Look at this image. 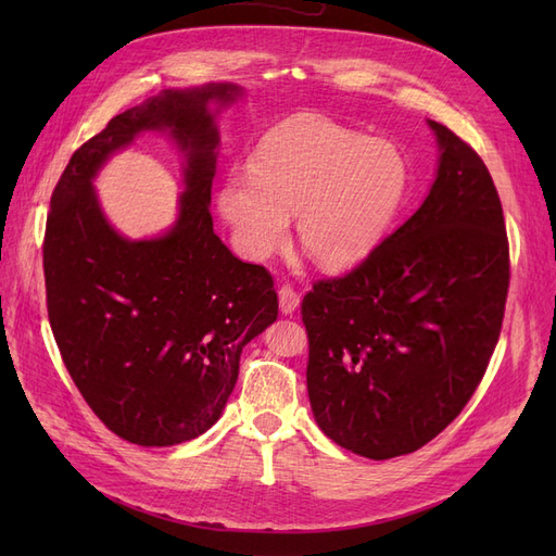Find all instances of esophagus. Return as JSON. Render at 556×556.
<instances>
[{"label": "esophagus", "instance_id": "1", "mask_svg": "<svg viewBox=\"0 0 556 556\" xmlns=\"http://www.w3.org/2000/svg\"><path fill=\"white\" fill-rule=\"evenodd\" d=\"M299 301H301L299 294L290 288V285H282L278 290V306L282 315H292L299 308Z\"/></svg>", "mask_w": 556, "mask_h": 556}]
</instances>
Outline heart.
<instances>
[{"instance_id":"obj_1","label":"heart","mask_w":556,"mask_h":556,"mask_svg":"<svg viewBox=\"0 0 556 556\" xmlns=\"http://www.w3.org/2000/svg\"><path fill=\"white\" fill-rule=\"evenodd\" d=\"M406 188L408 164L392 141L299 115L266 134L248 174L225 178L217 211L245 260L271 257L296 215L301 248L327 271H345L378 245Z\"/></svg>"}]
</instances>
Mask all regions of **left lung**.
Segmentation results:
<instances>
[{
  "label": "left lung",
  "instance_id": "left-lung-1",
  "mask_svg": "<svg viewBox=\"0 0 556 556\" xmlns=\"http://www.w3.org/2000/svg\"><path fill=\"white\" fill-rule=\"evenodd\" d=\"M427 123L441 155L422 206L301 304L315 422L368 459L415 452L462 413L506 311L508 237L494 180L457 134Z\"/></svg>",
  "mask_w": 556,
  "mask_h": 556
}]
</instances>
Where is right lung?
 Segmentation results:
<instances>
[{
	"instance_id": "right-lung-1",
	"label": "right lung",
	"mask_w": 556,
	"mask_h": 556,
	"mask_svg": "<svg viewBox=\"0 0 556 556\" xmlns=\"http://www.w3.org/2000/svg\"><path fill=\"white\" fill-rule=\"evenodd\" d=\"M233 83L162 90L83 143L50 197L43 274L50 329L66 371L102 422L143 447L192 441L220 419L243 348L278 317L274 278L217 239L211 185L215 117ZM143 130L184 155L177 223L131 242L106 220L91 180Z\"/></svg>"
}]
</instances>
